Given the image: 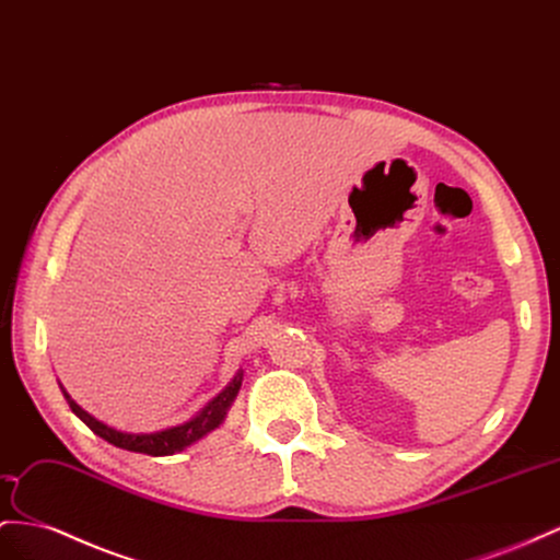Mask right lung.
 Instances as JSON below:
<instances>
[{
    "label": "right lung",
    "mask_w": 560,
    "mask_h": 560,
    "mask_svg": "<svg viewBox=\"0 0 560 560\" xmlns=\"http://www.w3.org/2000/svg\"><path fill=\"white\" fill-rule=\"evenodd\" d=\"M241 383H243V371L238 369L236 376L229 381L226 388L218 397H212L210 402L203 409H200L194 419L184 421L179 425L155 430V433H125V430L106 425L104 421L94 419L90 411H84L75 402V399L66 393L61 383H59V388L66 397L68 407L73 409L75 417L82 423H88L98 438H104L106 442L116 444V447L127 450V452H139V454H151V456H170V454H177L186 447H191L194 442H198L200 438H206L208 433H212L214 428L222 425V421L226 419L229 407L234 405V399L241 390Z\"/></svg>",
    "instance_id": "right-lung-1"
}]
</instances>
